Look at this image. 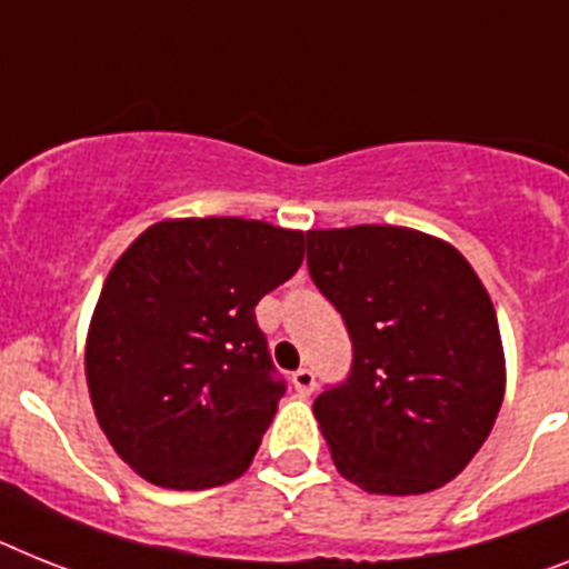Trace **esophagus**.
Segmentation results:
<instances>
[{
	"label": "esophagus",
	"mask_w": 569,
	"mask_h": 569,
	"mask_svg": "<svg viewBox=\"0 0 569 569\" xmlns=\"http://www.w3.org/2000/svg\"><path fill=\"white\" fill-rule=\"evenodd\" d=\"M292 385L298 390V396H309L315 390V373L309 367H300L298 373H292Z\"/></svg>",
	"instance_id": "1"
}]
</instances>
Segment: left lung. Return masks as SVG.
<instances>
[{"label": "left lung", "instance_id": "8db88e82", "mask_svg": "<svg viewBox=\"0 0 569 569\" xmlns=\"http://www.w3.org/2000/svg\"><path fill=\"white\" fill-rule=\"evenodd\" d=\"M315 286L341 312L350 376L315 399L336 469L373 495L455 480L506 388L498 315L455 246L396 226L307 233Z\"/></svg>", "mask_w": 569, "mask_h": 569}]
</instances>
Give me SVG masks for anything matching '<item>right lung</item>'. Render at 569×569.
<instances>
[{
  "mask_svg": "<svg viewBox=\"0 0 569 569\" xmlns=\"http://www.w3.org/2000/svg\"><path fill=\"white\" fill-rule=\"evenodd\" d=\"M303 262V233L260 219H164L109 271L86 338L94 417L164 489H213L251 466L286 381L257 327L262 295Z\"/></svg>",
  "mask_w": 569,
  "mask_h": 569,
  "instance_id": "1",
  "label": "right lung"
}]
</instances>
